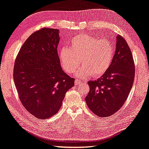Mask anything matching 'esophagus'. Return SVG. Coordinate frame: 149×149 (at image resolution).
Masks as SVG:
<instances>
[{
    "instance_id": "34e87169",
    "label": "esophagus",
    "mask_w": 149,
    "mask_h": 149,
    "mask_svg": "<svg viewBox=\"0 0 149 149\" xmlns=\"http://www.w3.org/2000/svg\"><path fill=\"white\" fill-rule=\"evenodd\" d=\"M80 84H81V81L78 80V79H75V86H78V85H79Z\"/></svg>"
}]
</instances>
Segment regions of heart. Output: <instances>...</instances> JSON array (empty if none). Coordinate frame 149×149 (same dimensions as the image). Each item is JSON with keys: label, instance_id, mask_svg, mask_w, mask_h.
<instances>
[{"label": "heart", "instance_id": "obj_1", "mask_svg": "<svg viewBox=\"0 0 149 149\" xmlns=\"http://www.w3.org/2000/svg\"><path fill=\"white\" fill-rule=\"evenodd\" d=\"M114 49L107 39H100L86 34L74 37L70 48L64 47L59 51L61 67L68 74H73L81 63L82 66L76 73L77 77H99L108 70L113 61Z\"/></svg>", "mask_w": 149, "mask_h": 149}]
</instances>
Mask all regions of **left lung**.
Listing matches in <instances>:
<instances>
[{
	"mask_svg": "<svg viewBox=\"0 0 149 149\" xmlns=\"http://www.w3.org/2000/svg\"><path fill=\"white\" fill-rule=\"evenodd\" d=\"M134 73L130 48L121 36H117L116 52L108 70L96 81L88 82L90 89L85 100L89 109L102 117L118 111L132 88Z\"/></svg>",
	"mask_w": 149,
	"mask_h": 149,
	"instance_id": "obj_1",
	"label": "left lung"
}]
</instances>
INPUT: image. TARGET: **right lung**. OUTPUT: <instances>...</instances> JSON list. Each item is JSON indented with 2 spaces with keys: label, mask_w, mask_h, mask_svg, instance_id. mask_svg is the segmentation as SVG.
<instances>
[{
  "label": "right lung",
  "mask_w": 149,
  "mask_h": 149,
  "mask_svg": "<svg viewBox=\"0 0 149 149\" xmlns=\"http://www.w3.org/2000/svg\"><path fill=\"white\" fill-rule=\"evenodd\" d=\"M59 30L43 28L33 33L15 60L14 82L21 102L29 113L46 119L60 110L75 79L62 70L58 54Z\"/></svg>",
  "instance_id": "add662e5"
}]
</instances>
